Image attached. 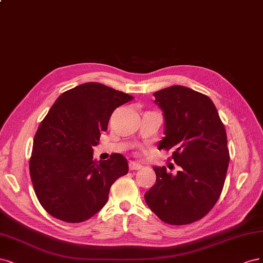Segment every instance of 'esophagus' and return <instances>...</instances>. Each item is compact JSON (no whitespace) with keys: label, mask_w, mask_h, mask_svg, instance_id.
<instances>
[{"label":"esophagus","mask_w":263,"mask_h":263,"mask_svg":"<svg viewBox=\"0 0 263 263\" xmlns=\"http://www.w3.org/2000/svg\"><path fill=\"white\" fill-rule=\"evenodd\" d=\"M129 168H130V171H139V169L142 168V166L140 164L134 163V162H130L129 163Z\"/></svg>","instance_id":"esophagus-1"}]
</instances>
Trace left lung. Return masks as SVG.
Returning <instances> with one entry per match:
<instances>
[{
    "instance_id": "1",
    "label": "left lung",
    "mask_w": 263,
    "mask_h": 263,
    "mask_svg": "<svg viewBox=\"0 0 263 263\" xmlns=\"http://www.w3.org/2000/svg\"><path fill=\"white\" fill-rule=\"evenodd\" d=\"M163 110L165 137L158 149L174 151L177 175L153 167L156 182L146 204L163 222L185 225L206 215L221 196L230 162L225 126L206 95L184 86L154 92Z\"/></svg>"
}]
</instances>
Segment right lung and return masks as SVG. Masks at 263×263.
I'll use <instances>...</instances> for the list:
<instances>
[{
    "label": "right lung",
    "instance_id": "obj_1",
    "mask_svg": "<svg viewBox=\"0 0 263 263\" xmlns=\"http://www.w3.org/2000/svg\"><path fill=\"white\" fill-rule=\"evenodd\" d=\"M133 97L99 83H85L58 97L41 121L32 144L30 178L50 215L81 223L104 208L111 184L128 174L121 154L92 159L114 110Z\"/></svg>",
    "mask_w": 263,
    "mask_h": 263
}]
</instances>
